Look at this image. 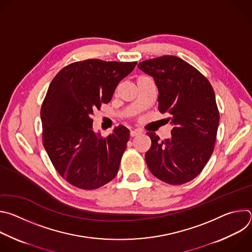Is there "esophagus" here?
<instances>
[{
  "label": "esophagus",
  "instance_id": "34e87169",
  "mask_svg": "<svg viewBox=\"0 0 252 252\" xmlns=\"http://www.w3.org/2000/svg\"><path fill=\"white\" fill-rule=\"evenodd\" d=\"M142 131L140 129H133V130H130V136H136V135H139L141 134Z\"/></svg>",
  "mask_w": 252,
  "mask_h": 252
}]
</instances>
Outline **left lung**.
I'll return each mask as SVG.
<instances>
[{"label":"left lung","mask_w":252,"mask_h":252,"mask_svg":"<svg viewBox=\"0 0 252 252\" xmlns=\"http://www.w3.org/2000/svg\"><path fill=\"white\" fill-rule=\"evenodd\" d=\"M152 76L158 90V111L168 114L171 137L160 140L147 132L152 147L146 154L151 172L169 185L197 176L210 158L220 124L214 91L208 80L186 61L162 56L137 64Z\"/></svg>","instance_id":"left-lung-1"}]
</instances>
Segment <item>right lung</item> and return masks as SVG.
<instances>
[{
  "label": "right lung",
  "instance_id": "right-lung-1",
  "mask_svg": "<svg viewBox=\"0 0 252 252\" xmlns=\"http://www.w3.org/2000/svg\"><path fill=\"white\" fill-rule=\"evenodd\" d=\"M135 65L90 59L64 66L52 81L41 109L43 143L57 171L71 186L93 190L116 177L129 130L119 126L101 137L93 128V115L110 102Z\"/></svg>",
  "mask_w": 252,
  "mask_h": 252
}]
</instances>
